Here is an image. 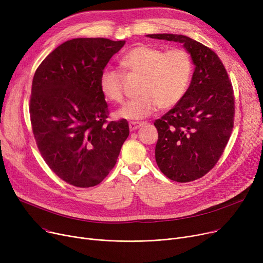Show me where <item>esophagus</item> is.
<instances>
[{
    "instance_id": "obj_1",
    "label": "esophagus",
    "mask_w": 263,
    "mask_h": 263,
    "mask_svg": "<svg viewBox=\"0 0 263 263\" xmlns=\"http://www.w3.org/2000/svg\"><path fill=\"white\" fill-rule=\"evenodd\" d=\"M144 124V122H142V121H131L130 123H129V128H130V131H135V130H137L139 128H141L142 126Z\"/></svg>"
}]
</instances>
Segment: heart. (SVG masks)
Returning <instances> with one entry per match:
<instances>
[{"mask_svg":"<svg viewBox=\"0 0 263 263\" xmlns=\"http://www.w3.org/2000/svg\"><path fill=\"white\" fill-rule=\"evenodd\" d=\"M127 72L141 74L140 96L117 110V117L141 120L154 114L158 107L170 108L185 95L193 74L191 55L183 49L165 52L151 46H139L129 50L120 60ZM123 72L118 68L105 67L99 80L102 95L109 101L123 99Z\"/></svg>","mask_w":263,"mask_h":263,"instance_id":"b5f03b06","label":"heart"}]
</instances>
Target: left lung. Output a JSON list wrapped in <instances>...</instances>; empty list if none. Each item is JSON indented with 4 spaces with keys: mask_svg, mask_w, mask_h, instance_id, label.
Here are the masks:
<instances>
[{
    "mask_svg": "<svg viewBox=\"0 0 263 263\" xmlns=\"http://www.w3.org/2000/svg\"><path fill=\"white\" fill-rule=\"evenodd\" d=\"M147 37L182 44L195 66L183 98L155 126L161 172L177 182L196 180L213 168L229 141L234 116L231 82L217 55L198 41L177 34Z\"/></svg>",
    "mask_w": 263,
    "mask_h": 263,
    "instance_id": "obj_1",
    "label": "left lung"
}]
</instances>
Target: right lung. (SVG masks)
<instances>
[{"label":"right lung","instance_id":"add662e5","mask_svg":"<svg viewBox=\"0 0 263 263\" xmlns=\"http://www.w3.org/2000/svg\"><path fill=\"white\" fill-rule=\"evenodd\" d=\"M124 44L106 38L67 40L34 74L30 115L36 144L48 166L71 185L99 184L129 136L126 119L106 122L108 108L99 86L102 70Z\"/></svg>","mask_w":263,"mask_h":263}]
</instances>
